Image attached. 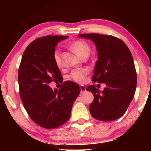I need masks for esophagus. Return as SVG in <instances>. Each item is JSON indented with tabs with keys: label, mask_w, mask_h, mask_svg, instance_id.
Masks as SVG:
<instances>
[{
	"label": "esophagus",
	"mask_w": 151,
	"mask_h": 151,
	"mask_svg": "<svg viewBox=\"0 0 151 151\" xmlns=\"http://www.w3.org/2000/svg\"><path fill=\"white\" fill-rule=\"evenodd\" d=\"M81 93H84L86 91V88H85V86H81Z\"/></svg>",
	"instance_id": "esophagus-1"
}]
</instances>
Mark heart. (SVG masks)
<instances>
[{
    "mask_svg": "<svg viewBox=\"0 0 151 151\" xmlns=\"http://www.w3.org/2000/svg\"><path fill=\"white\" fill-rule=\"evenodd\" d=\"M70 48L73 50L76 55L82 58L85 56H88L90 52L89 45L84 40H76L70 45ZM53 58L56 65L58 67H61L62 65L61 52L56 49L53 54ZM88 73L87 69H78L73 70L69 75V78L79 84L84 82L86 81V76Z\"/></svg>",
    "mask_w": 151,
    "mask_h": 151,
    "instance_id": "obj_1",
    "label": "heart"
}]
</instances>
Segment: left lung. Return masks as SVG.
Wrapping results in <instances>:
<instances>
[{"label": "left lung", "mask_w": 151, "mask_h": 151, "mask_svg": "<svg viewBox=\"0 0 151 151\" xmlns=\"http://www.w3.org/2000/svg\"><path fill=\"white\" fill-rule=\"evenodd\" d=\"M79 36L91 40L97 49L98 60L92 81L106 85L102 91L93 85L86 88L94 96L89 111L96 119L114 121L126 112L135 94L137 76L132 54L116 37L94 33Z\"/></svg>", "instance_id": "1"}]
</instances>
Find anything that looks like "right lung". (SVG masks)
<instances>
[{
	"label": "right lung",
	"instance_id": "add662e5",
	"mask_svg": "<svg viewBox=\"0 0 151 151\" xmlns=\"http://www.w3.org/2000/svg\"><path fill=\"white\" fill-rule=\"evenodd\" d=\"M67 37L49 35L35 40L24 51L19 65L18 82L22 104L31 119L45 129H56L66 123L81 93L79 86L73 82H64L58 90L49 86L62 79L53 54L57 43Z\"/></svg>",
	"mask_w": 151,
	"mask_h": 151
}]
</instances>
